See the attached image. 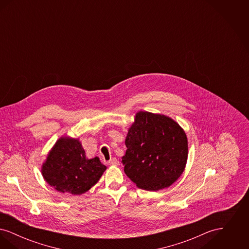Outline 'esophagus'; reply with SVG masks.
<instances>
[{
    "mask_svg": "<svg viewBox=\"0 0 249 249\" xmlns=\"http://www.w3.org/2000/svg\"><path fill=\"white\" fill-rule=\"evenodd\" d=\"M108 164H109V165H119V161L117 160V158H113V159H111V160L108 161Z\"/></svg>",
    "mask_w": 249,
    "mask_h": 249,
    "instance_id": "esophagus-1",
    "label": "esophagus"
}]
</instances>
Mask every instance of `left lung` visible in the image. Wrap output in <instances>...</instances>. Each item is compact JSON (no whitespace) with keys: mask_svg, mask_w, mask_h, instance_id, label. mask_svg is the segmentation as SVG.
<instances>
[{"mask_svg":"<svg viewBox=\"0 0 249 249\" xmlns=\"http://www.w3.org/2000/svg\"><path fill=\"white\" fill-rule=\"evenodd\" d=\"M125 144L124 172L142 190L168 188L187 163V135L175 120L163 115L137 113Z\"/></svg>","mask_w":249,"mask_h":249,"instance_id":"left-lung-1","label":"left lung"}]
</instances>
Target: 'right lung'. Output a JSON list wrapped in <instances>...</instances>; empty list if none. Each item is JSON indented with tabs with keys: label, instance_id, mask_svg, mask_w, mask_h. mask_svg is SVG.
Masks as SVG:
<instances>
[{
	"label": "right lung",
	"instance_id": "1",
	"mask_svg": "<svg viewBox=\"0 0 249 249\" xmlns=\"http://www.w3.org/2000/svg\"><path fill=\"white\" fill-rule=\"evenodd\" d=\"M106 169L99 158H86L77 139L60 138L48 155L42 174L55 190L79 195L96 184Z\"/></svg>",
	"mask_w": 249,
	"mask_h": 249
}]
</instances>
